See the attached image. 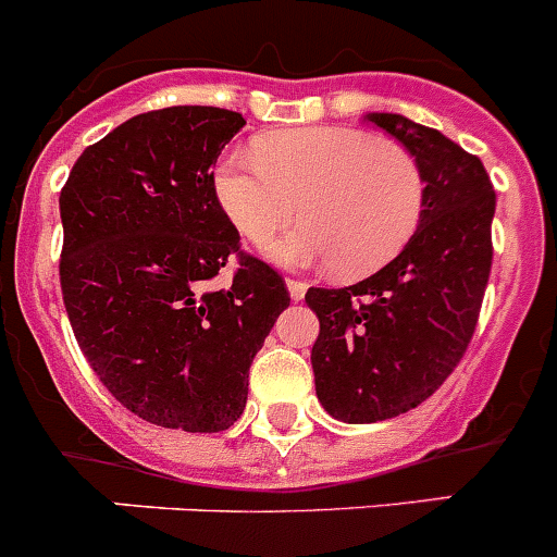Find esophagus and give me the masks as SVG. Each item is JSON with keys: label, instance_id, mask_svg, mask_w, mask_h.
Masks as SVG:
<instances>
[{"label": "esophagus", "instance_id": "34e87169", "mask_svg": "<svg viewBox=\"0 0 557 557\" xmlns=\"http://www.w3.org/2000/svg\"><path fill=\"white\" fill-rule=\"evenodd\" d=\"M287 287H289V295H293V300L306 298V282H300V278H287Z\"/></svg>", "mask_w": 557, "mask_h": 557}]
</instances>
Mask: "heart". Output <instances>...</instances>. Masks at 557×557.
Masks as SVG:
<instances>
[{"instance_id": "obj_1", "label": "heart", "mask_w": 557, "mask_h": 557, "mask_svg": "<svg viewBox=\"0 0 557 557\" xmlns=\"http://www.w3.org/2000/svg\"><path fill=\"white\" fill-rule=\"evenodd\" d=\"M253 152L215 163V196L253 246L304 215L309 226L270 248L275 262H333L342 275H369L399 257L421 224L423 172L396 141L322 125L273 131Z\"/></svg>"}]
</instances>
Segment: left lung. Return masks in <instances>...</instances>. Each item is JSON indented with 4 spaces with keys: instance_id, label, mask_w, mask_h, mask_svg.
Here are the masks:
<instances>
[{
    "instance_id": "obj_1",
    "label": "left lung",
    "mask_w": 557,
    "mask_h": 557,
    "mask_svg": "<svg viewBox=\"0 0 557 557\" xmlns=\"http://www.w3.org/2000/svg\"><path fill=\"white\" fill-rule=\"evenodd\" d=\"M416 156L423 213L383 270L342 289L311 287L317 399L344 423L412 410L448 380L479 325L492 270L495 188L481 158L401 114H369Z\"/></svg>"
}]
</instances>
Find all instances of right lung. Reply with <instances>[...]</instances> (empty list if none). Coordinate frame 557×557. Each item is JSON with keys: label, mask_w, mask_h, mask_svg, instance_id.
Wrapping results in <instances>:
<instances>
[{"label": "right lung", "mask_w": 557, "mask_h": 557, "mask_svg": "<svg viewBox=\"0 0 557 557\" xmlns=\"http://www.w3.org/2000/svg\"><path fill=\"white\" fill-rule=\"evenodd\" d=\"M243 125L215 106L145 111L89 145L60 190L73 336L109 394L158 426L230 429L289 306L282 273L243 251L215 196L213 163Z\"/></svg>", "instance_id": "obj_1"}]
</instances>
